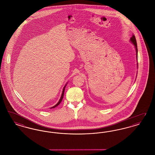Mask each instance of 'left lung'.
Instances as JSON below:
<instances>
[{
	"mask_svg": "<svg viewBox=\"0 0 155 155\" xmlns=\"http://www.w3.org/2000/svg\"><path fill=\"white\" fill-rule=\"evenodd\" d=\"M131 42L133 43V44L135 45V49H136V51H137V54H138V49H137V41H136V38L135 37V35H133V37L131 38L130 39Z\"/></svg>",
	"mask_w": 155,
	"mask_h": 155,
	"instance_id": "1",
	"label": "left lung"
}]
</instances>
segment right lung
I'll list each match as a JSON object with an SVG mask.
<instances>
[{
  "instance_id": "add662e5",
  "label": "right lung",
  "mask_w": 155,
  "mask_h": 155,
  "mask_svg": "<svg viewBox=\"0 0 155 155\" xmlns=\"http://www.w3.org/2000/svg\"><path fill=\"white\" fill-rule=\"evenodd\" d=\"M66 85L64 86V88H63V92H62V94H61V97H60V100H59V102L57 103L56 105H54L53 107H51V109H52V108H54V107H57V106L59 105V104L61 103V101H62V99H63V96H64V89H65V87H66Z\"/></svg>"
}]
</instances>
